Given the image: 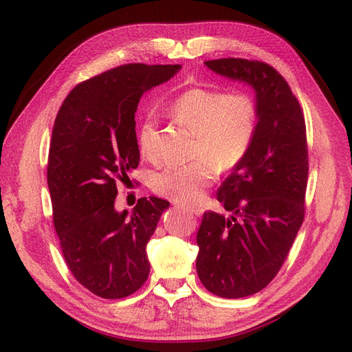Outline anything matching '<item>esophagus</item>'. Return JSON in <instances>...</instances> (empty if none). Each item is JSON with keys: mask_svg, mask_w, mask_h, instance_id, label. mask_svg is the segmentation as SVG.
<instances>
[{"mask_svg": "<svg viewBox=\"0 0 352 352\" xmlns=\"http://www.w3.org/2000/svg\"><path fill=\"white\" fill-rule=\"evenodd\" d=\"M187 212H190V213H192V214H196V217H200V214L203 213V210L200 209V208H197V206H183Z\"/></svg>", "mask_w": 352, "mask_h": 352, "instance_id": "1", "label": "esophagus"}]
</instances>
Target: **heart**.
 I'll use <instances>...</instances> for the list:
<instances>
[{"instance_id": "heart-1", "label": "heart", "mask_w": 352, "mask_h": 352, "mask_svg": "<svg viewBox=\"0 0 352 352\" xmlns=\"http://www.w3.org/2000/svg\"><path fill=\"white\" fill-rule=\"evenodd\" d=\"M169 112L196 133L192 155L197 160L152 175L151 187L174 201H196L218 174L240 165L250 152L258 126V104L247 90L196 86L177 95ZM160 124L147 114L139 127L138 144L147 161H160Z\"/></svg>"}]
</instances>
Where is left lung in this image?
Here are the masks:
<instances>
[{
	"instance_id": "1",
	"label": "left lung",
	"mask_w": 352,
	"mask_h": 352,
	"mask_svg": "<svg viewBox=\"0 0 352 352\" xmlns=\"http://www.w3.org/2000/svg\"><path fill=\"white\" fill-rule=\"evenodd\" d=\"M205 64L250 85L260 111L250 152L217 195L231 217L208 210L197 232L196 269L203 285L222 298H243L276 276L304 221L305 121L289 85L272 65L244 58Z\"/></svg>"
}]
</instances>
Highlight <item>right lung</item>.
I'll use <instances>...</instances> for the list:
<instances>
[{"label":"right lung","instance_id":"1","mask_svg":"<svg viewBox=\"0 0 352 352\" xmlns=\"http://www.w3.org/2000/svg\"><path fill=\"white\" fill-rule=\"evenodd\" d=\"M179 69L116 67L78 83L56 114L47 169L54 226L73 276L98 297H129L149 276L146 245L169 201L142 197L131 214L117 212V183L140 161V98Z\"/></svg>","mask_w":352,"mask_h":352}]
</instances>
